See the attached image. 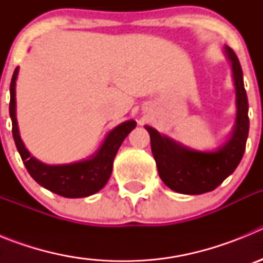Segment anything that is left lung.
Returning <instances> with one entry per match:
<instances>
[{
	"instance_id": "8db88e82",
	"label": "left lung",
	"mask_w": 263,
	"mask_h": 263,
	"mask_svg": "<svg viewBox=\"0 0 263 263\" xmlns=\"http://www.w3.org/2000/svg\"><path fill=\"white\" fill-rule=\"evenodd\" d=\"M225 55L232 64L236 87V125L228 142L216 152H197L162 136L146 125L150 134L152 152L160 179L173 191L185 195H200L213 191L237 168L245 153L249 134L248 96L238 58L225 46Z\"/></svg>"
}]
</instances>
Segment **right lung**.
<instances>
[{
    "label": "right lung",
    "mask_w": 263,
    "mask_h": 263,
    "mask_svg": "<svg viewBox=\"0 0 263 263\" xmlns=\"http://www.w3.org/2000/svg\"><path fill=\"white\" fill-rule=\"evenodd\" d=\"M18 76V67L15 68L10 83V111L11 124H13V138L17 150L23 160L31 178L42 187L48 191L64 197H87L99 192L110 178L113 160L121 143L124 142L127 134L136 127L137 122L133 120L125 121L104 139L103 145L88 159L75 162L69 164H58L51 166L45 164L31 157L27 148L23 145L18 130L17 117H15V80Z\"/></svg>",
    "instance_id": "right-lung-1"
}]
</instances>
